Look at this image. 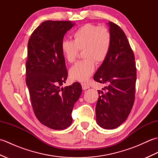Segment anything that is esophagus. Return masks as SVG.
I'll list each match as a JSON object with an SVG mask.
<instances>
[{"instance_id": "obj_1", "label": "esophagus", "mask_w": 158, "mask_h": 158, "mask_svg": "<svg viewBox=\"0 0 158 158\" xmlns=\"http://www.w3.org/2000/svg\"><path fill=\"white\" fill-rule=\"evenodd\" d=\"M81 86H82V89L83 90L88 89L89 88V85L88 84V83H81Z\"/></svg>"}]
</instances>
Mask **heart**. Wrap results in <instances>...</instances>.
<instances>
[{
    "label": "heart",
    "mask_w": 158,
    "mask_h": 158,
    "mask_svg": "<svg viewBox=\"0 0 158 158\" xmlns=\"http://www.w3.org/2000/svg\"><path fill=\"white\" fill-rule=\"evenodd\" d=\"M73 41L64 40L61 43L64 58L69 63L75 61L79 50H83L85 60L77 62L70 69V77L73 80L85 81L96 69V62H104L108 56L111 35L105 27H98L86 23L79 28L73 35Z\"/></svg>",
    "instance_id": "b5f03b06"
}]
</instances>
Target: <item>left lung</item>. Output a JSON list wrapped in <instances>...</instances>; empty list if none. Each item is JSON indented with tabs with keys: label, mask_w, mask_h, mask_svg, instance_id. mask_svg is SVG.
Segmentation results:
<instances>
[{
	"label": "left lung",
	"mask_w": 158,
	"mask_h": 158,
	"mask_svg": "<svg viewBox=\"0 0 158 158\" xmlns=\"http://www.w3.org/2000/svg\"><path fill=\"white\" fill-rule=\"evenodd\" d=\"M111 35L110 51L94 76L107 86L98 90L96 122L104 129H115L125 122L135 97L136 70L135 55L125 33L119 26L107 23ZM100 93L102 94L99 95Z\"/></svg>",
	"instance_id": "8db88e82"
}]
</instances>
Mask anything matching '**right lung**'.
I'll return each mask as SVG.
<instances>
[{
  "instance_id": "right-lung-1",
  "label": "right lung",
  "mask_w": 158,
  "mask_h": 158,
  "mask_svg": "<svg viewBox=\"0 0 158 158\" xmlns=\"http://www.w3.org/2000/svg\"><path fill=\"white\" fill-rule=\"evenodd\" d=\"M74 25L69 21H45L28 43L26 82L32 109L39 122L53 130L71 125L74 105L82 92L78 82L61 87L68 76L61 43Z\"/></svg>"
}]
</instances>
